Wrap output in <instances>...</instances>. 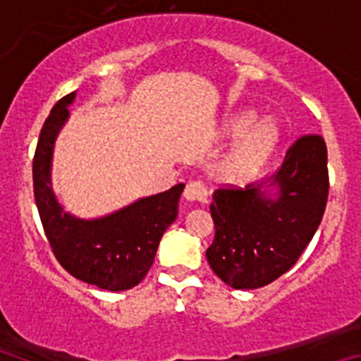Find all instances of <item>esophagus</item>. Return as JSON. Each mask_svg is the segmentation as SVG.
<instances>
[{"instance_id":"esophagus-1","label":"esophagus","mask_w":361,"mask_h":361,"mask_svg":"<svg viewBox=\"0 0 361 361\" xmlns=\"http://www.w3.org/2000/svg\"><path fill=\"white\" fill-rule=\"evenodd\" d=\"M184 197L190 202L206 204L208 202V190H206L204 183H200V180H190L186 184V190H184Z\"/></svg>"}]
</instances>
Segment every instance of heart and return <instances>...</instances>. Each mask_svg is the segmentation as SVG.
Segmentation results:
<instances>
[{
    "mask_svg": "<svg viewBox=\"0 0 361 361\" xmlns=\"http://www.w3.org/2000/svg\"><path fill=\"white\" fill-rule=\"evenodd\" d=\"M253 123L255 116L251 111L233 114L226 123V133L229 137L243 135L224 162L220 164L222 177L233 183L253 177L266 164L279 141V133L271 124H257L250 130Z\"/></svg>",
    "mask_w": 361,
    "mask_h": 361,
    "instance_id": "heart-1",
    "label": "heart"
}]
</instances>
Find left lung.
I'll list each match as a JSON object with an SVG mask.
<instances>
[{
	"mask_svg": "<svg viewBox=\"0 0 361 361\" xmlns=\"http://www.w3.org/2000/svg\"><path fill=\"white\" fill-rule=\"evenodd\" d=\"M327 146L304 135L288 149L269 183L216 190L209 212L215 238L209 267L233 289L264 288L296 264L327 204Z\"/></svg>",
	"mask_w": 361,
	"mask_h": 361,
	"instance_id": "1",
	"label": "left lung"
}]
</instances>
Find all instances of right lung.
I'll use <instances>...</instances> for the list:
<instances>
[{"label": "right lung", "instance_id": "obj_1", "mask_svg": "<svg viewBox=\"0 0 361 361\" xmlns=\"http://www.w3.org/2000/svg\"><path fill=\"white\" fill-rule=\"evenodd\" d=\"M73 99L75 92L59 99L41 128L32 164L37 212L54 255L70 275L106 291H126L152 267L162 235L177 219L184 184L99 219L65 212L52 190V155Z\"/></svg>", "mask_w": 361, "mask_h": 361}]
</instances>
